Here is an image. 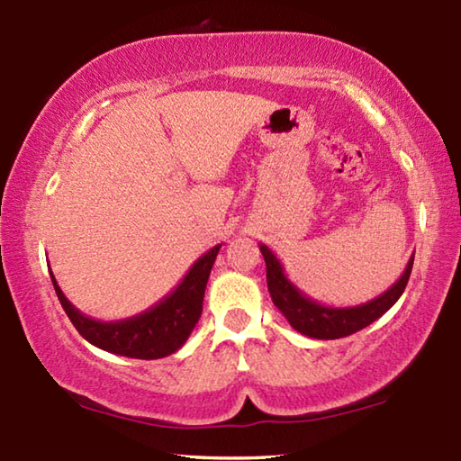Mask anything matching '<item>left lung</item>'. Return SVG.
<instances>
[{
    "instance_id": "left-lung-1",
    "label": "left lung",
    "mask_w": 461,
    "mask_h": 461,
    "mask_svg": "<svg viewBox=\"0 0 461 461\" xmlns=\"http://www.w3.org/2000/svg\"><path fill=\"white\" fill-rule=\"evenodd\" d=\"M260 252L264 256V262H267V283L272 303L286 317L293 330L315 339L346 338V335L364 330V327H368L378 317L384 315L404 293V286H407L412 270V260H415V254H412L401 278L388 291L378 294L376 299L356 307H330L321 305V303H317L315 299L299 291L288 280L283 264L278 262L268 246L260 244Z\"/></svg>"
}]
</instances>
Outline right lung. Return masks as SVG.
Returning a JSON list of instances; mask_svg holds the SVG:
<instances>
[{"label": "right lung", "mask_w": 461, "mask_h": 461, "mask_svg": "<svg viewBox=\"0 0 461 461\" xmlns=\"http://www.w3.org/2000/svg\"><path fill=\"white\" fill-rule=\"evenodd\" d=\"M221 244L213 246L193 264L185 278L165 299L144 313L122 319V321H97L83 315L60 291L57 278L50 272L54 291L75 330L93 346L105 352L136 357V360H158L175 354L189 339L203 311V296L212 267Z\"/></svg>", "instance_id": "add662e5"}]
</instances>
